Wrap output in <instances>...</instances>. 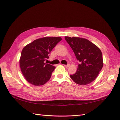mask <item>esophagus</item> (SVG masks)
Here are the masks:
<instances>
[{"label": "esophagus", "mask_w": 120, "mask_h": 120, "mask_svg": "<svg viewBox=\"0 0 120 120\" xmlns=\"http://www.w3.org/2000/svg\"><path fill=\"white\" fill-rule=\"evenodd\" d=\"M64 67L65 68H68L69 67H70V64H67V65L64 64Z\"/></svg>", "instance_id": "obj_1"}]
</instances>
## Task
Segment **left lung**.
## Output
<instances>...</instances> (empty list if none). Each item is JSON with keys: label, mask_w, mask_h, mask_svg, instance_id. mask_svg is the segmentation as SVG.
I'll use <instances>...</instances> for the list:
<instances>
[{"label": "left lung", "mask_w": 120, "mask_h": 120, "mask_svg": "<svg viewBox=\"0 0 120 120\" xmlns=\"http://www.w3.org/2000/svg\"><path fill=\"white\" fill-rule=\"evenodd\" d=\"M64 38L81 63L75 73L70 75L71 78L79 85L92 82L97 78L103 66L101 50L87 39L70 37Z\"/></svg>", "instance_id": "1"}]
</instances>
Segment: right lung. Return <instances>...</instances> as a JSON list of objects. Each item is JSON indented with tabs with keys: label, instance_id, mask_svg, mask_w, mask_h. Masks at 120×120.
<instances>
[{
	"label": "right lung",
	"instance_id": "1",
	"mask_svg": "<svg viewBox=\"0 0 120 120\" xmlns=\"http://www.w3.org/2000/svg\"><path fill=\"white\" fill-rule=\"evenodd\" d=\"M60 37H45L34 40L24 47L19 60L21 72L30 84L39 86L49 81L55 67L44 61L58 42Z\"/></svg>",
	"mask_w": 120,
	"mask_h": 120
}]
</instances>
